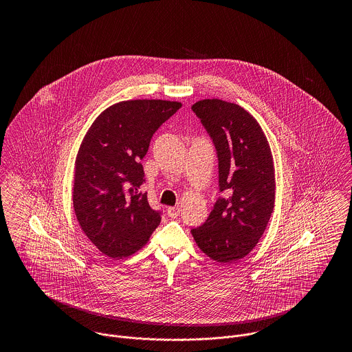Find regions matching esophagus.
I'll use <instances>...</instances> for the list:
<instances>
[{
	"label": "esophagus",
	"mask_w": 352,
	"mask_h": 352,
	"mask_svg": "<svg viewBox=\"0 0 352 352\" xmlns=\"http://www.w3.org/2000/svg\"><path fill=\"white\" fill-rule=\"evenodd\" d=\"M181 212V208L179 207H168V215L170 218H177Z\"/></svg>",
	"instance_id": "obj_1"
}]
</instances>
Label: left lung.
<instances>
[{"label":"left lung","mask_w":352,"mask_h":352,"mask_svg":"<svg viewBox=\"0 0 352 352\" xmlns=\"http://www.w3.org/2000/svg\"><path fill=\"white\" fill-rule=\"evenodd\" d=\"M191 109L215 145L223 192L204 224L191 234L210 258L234 263L256 247L273 212V155L260 124L243 107L204 99Z\"/></svg>","instance_id":"8db88e82"}]
</instances>
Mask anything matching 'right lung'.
Masks as SVG:
<instances>
[{
    "mask_svg": "<svg viewBox=\"0 0 352 352\" xmlns=\"http://www.w3.org/2000/svg\"><path fill=\"white\" fill-rule=\"evenodd\" d=\"M182 107L178 101L126 100L94 121L75 162L76 219L99 251L122 258L140 251L161 223L146 192L141 160L155 131Z\"/></svg>",
    "mask_w": 352,
    "mask_h": 352,
    "instance_id": "1",
    "label": "right lung"
}]
</instances>
